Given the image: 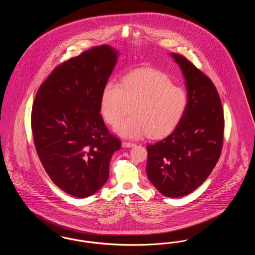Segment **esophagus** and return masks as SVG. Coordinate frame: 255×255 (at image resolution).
Instances as JSON below:
<instances>
[{
	"instance_id": "34e87169",
	"label": "esophagus",
	"mask_w": 255,
	"mask_h": 255,
	"mask_svg": "<svg viewBox=\"0 0 255 255\" xmlns=\"http://www.w3.org/2000/svg\"><path fill=\"white\" fill-rule=\"evenodd\" d=\"M134 145L135 144L133 142H128V141H123L122 142V147H124V148H130V147H133Z\"/></svg>"
}]
</instances>
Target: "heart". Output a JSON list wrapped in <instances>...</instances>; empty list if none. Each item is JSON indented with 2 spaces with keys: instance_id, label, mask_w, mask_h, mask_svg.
<instances>
[{
  "instance_id": "b5f03b06",
  "label": "heart",
  "mask_w": 255,
  "mask_h": 255,
  "mask_svg": "<svg viewBox=\"0 0 255 255\" xmlns=\"http://www.w3.org/2000/svg\"><path fill=\"white\" fill-rule=\"evenodd\" d=\"M188 98L182 88L155 70H138L126 75L122 84L108 81L101 94L100 111L110 125H116L132 105L130 118L120 122L115 133L135 139L148 134L158 138L172 132L182 121Z\"/></svg>"
}]
</instances>
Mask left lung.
<instances>
[{
	"label": "left lung",
	"mask_w": 255,
	"mask_h": 255,
	"mask_svg": "<svg viewBox=\"0 0 255 255\" xmlns=\"http://www.w3.org/2000/svg\"><path fill=\"white\" fill-rule=\"evenodd\" d=\"M182 70L188 103L168 136L147 145L149 181L166 197L191 193L218 161L224 139V113L218 92L206 74L185 57L170 53Z\"/></svg>",
	"instance_id": "obj_1"
}]
</instances>
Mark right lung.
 I'll return each instance as SVG.
<instances>
[{
	"instance_id": "add662e5",
	"label": "right lung",
	"mask_w": 255,
	"mask_h": 255,
	"mask_svg": "<svg viewBox=\"0 0 255 255\" xmlns=\"http://www.w3.org/2000/svg\"><path fill=\"white\" fill-rule=\"evenodd\" d=\"M119 55L103 45L71 58L49 74L33 102L38 157L51 181L73 197L97 193L108 181L111 158L121 148L100 115L102 90Z\"/></svg>"
}]
</instances>
